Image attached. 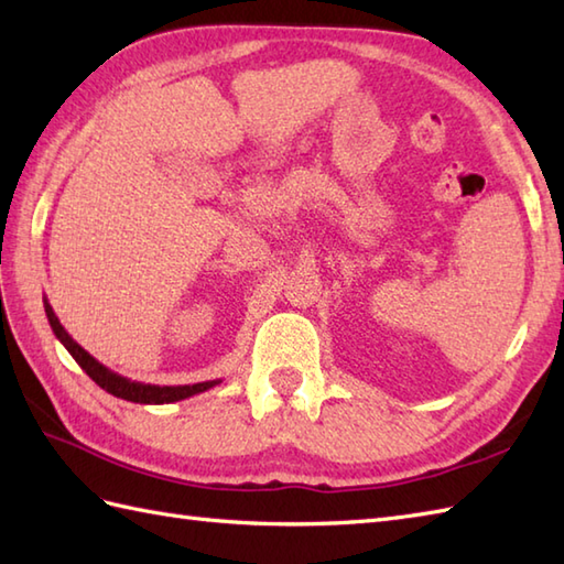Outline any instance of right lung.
Returning <instances> with one entry per match:
<instances>
[{
	"instance_id": "right-lung-1",
	"label": "right lung",
	"mask_w": 564,
	"mask_h": 564,
	"mask_svg": "<svg viewBox=\"0 0 564 564\" xmlns=\"http://www.w3.org/2000/svg\"><path fill=\"white\" fill-rule=\"evenodd\" d=\"M43 307H45L47 322H51V327L55 332V337L59 339V344H63L69 351V356L75 358L84 373L97 382L101 390L111 392L113 398L138 402V404H170V402L186 400V398H191V394L206 392L220 382V380H206V382H194V386H150V382H138V380H130L126 376H118L111 368L99 364L89 351H84L82 346L69 337L67 329L59 325V319L55 315V310L51 307V303H47V297H43Z\"/></svg>"
}]
</instances>
